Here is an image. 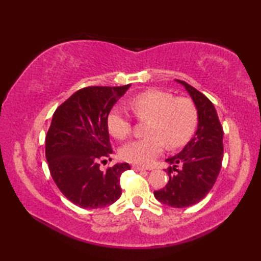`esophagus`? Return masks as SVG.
Instances as JSON below:
<instances>
[{
  "instance_id": "1",
  "label": "esophagus",
  "mask_w": 261,
  "mask_h": 261,
  "mask_svg": "<svg viewBox=\"0 0 261 261\" xmlns=\"http://www.w3.org/2000/svg\"><path fill=\"white\" fill-rule=\"evenodd\" d=\"M132 169L136 170V171H142V170H146L143 167H140V166H137V165H134L132 166Z\"/></svg>"
}]
</instances>
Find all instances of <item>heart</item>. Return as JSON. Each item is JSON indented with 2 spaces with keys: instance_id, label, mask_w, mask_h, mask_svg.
Returning a JSON list of instances; mask_svg holds the SVG:
<instances>
[{
  "instance_id": "1",
  "label": "heart",
  "mask_w": 261,
  "mask_h": 261,
  "mask_svg": "<svg viewBox=\"0 0 261 261\" xmlns=\"http://www.w3.org/2000/svg\"><path fill=\"white\" fill-rule=\"evenodd\" d=\"M129 105L138 120L149 121L146 129L148 137L126 143L122 149V158L129 163L150 165L163 152L165 145L169 149L181 147L196 129L198 113L191 98L148 90L132 97ZM107 124L116 139L123 140L131 134L130 118L118 108L110 111Z\"/></svg>"
}]
</instances>
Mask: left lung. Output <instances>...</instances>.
Instances as JSON below:
<instances>
[{"label": "left lung", "mask_w": 261, "mask_h": 261, "mask_svg": "<svg viewBox=\"0 0 261 261\" xmlns=\"http://www.w3.org/2000/svg\"><path fill=\"white\" fill-rule=\"evenodd\" d=\"M176 81L185 86L196 105L198 126L185 148L166 159L171 165L166 169L169 180L153 195L166 205L180 208L202 201L215 184L222 166L223 129L213 103L186 82Z\"/></svg>", "instance_id": "1"}]
</instances>
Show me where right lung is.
I'll return each mask as SVG.
<instances>
[{
	"label": "right lung",
	"instance_id": "right-lung-1",
	"mask_svg": "<svg viewBox=\"0 0 261 261\" xmlns=\"http://www.w3.org/2000/svg\"><path fill=\"white\" fill-rule=\"evenodd\" d=\"M131 84L88 86L75 92L53 115L46 136V158L59 191L83 208L111 205L121 196L120 177L130 165L101 170L112 148L108 114Z\"/></svg>",
	"mask_w": 261,
	"mask_h": 261
}]
</instances>
